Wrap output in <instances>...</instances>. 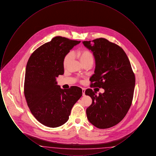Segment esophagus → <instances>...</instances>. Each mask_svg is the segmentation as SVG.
<instances>
[{
  "instance_id": "34e87169",
  "label": "esophagus",
  "mask_w": 156,
  "mask_h": 156,
  "mask_svg": "<svg viewBox=\"0 0 156 156\" xmlns=\"http://www.w3.org/2000/svg\"><path fill=\"white\" fill-rule=\"evenodd\" d=\"M82 95L85 96V88H82Z\"/></svg>"
}]
</instances>
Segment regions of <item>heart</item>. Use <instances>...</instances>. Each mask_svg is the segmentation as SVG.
<instances>
[{
    "mask_svg": "<svg viewBox=\"0 0 156 156\" xmlns=\"http://www.w3.org/2000/svg\"><path fill=\"white\" fill-rule=\"evenodd\" d=\"M71 55H72L71 52H69L65 56L63 60V64L64 66H67V64L68 63L69 61L71 58ZM78 55L80 58L81 62L88 60V59H94V57L92 52L87 50H82L81 51H80L78 53Z\"/></svg>",
    "mask_w": 156,
    "mask_h": 156,
    "instance_id": "obj_1",
    "label": "heart"
}]
</instances>
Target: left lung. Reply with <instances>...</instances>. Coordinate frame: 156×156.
Wrapping results in <instances>:
<instances>
[{
  "mask_svg": "<svg viewBox=\"0 0 156 156\" xmlns=\"http://www.w3.org/2000/svg\"><path fill=\"white\" fill-rule=\"evenodd\" d=\"M83 44L93 52L94 74L91 87L103 88V94L87 89L85 94L92 102L86 113L89 122L99 129L115 126L125 118L133 100L135 76L124 50L104 38L84 41Z\"/></svg>",
  "mask_w": 156,
  "mask_h": 156,
  "instance_id": "left-lung-1",
  "label": "left lung"
}]
</instances>
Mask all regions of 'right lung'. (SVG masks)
Masks as SVG:
<instances>
[{
	"mask_svg": "<svg viewBox=\"0 0 156 156\" xmlns=\"http://www.w3.org/2000/svg\"><path fill=\"white\" fill-rule=\"evenodd\" d=\"M80 42L54 37L36 50L28 60L24 96L33 115L44 126L57 127L67 122L72 108L82 95L80 87L61 89L56 81L59 75L64 74L65 56Z\"/></svg>",
	"mask_w": 156,
	"mask_h": 156,
	"instance_id": "1",
	"label": "right lung"
}]
</instances>
